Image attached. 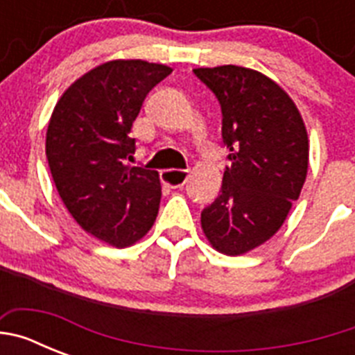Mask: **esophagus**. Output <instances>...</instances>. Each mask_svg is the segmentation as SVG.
Wrapping results in <instances>:
<instances>
[{"mask_svg": "<svg viewBox=\"0 0 355 355\" xmlns=\"http://www.w3.org/2000/svg\"><path fill=\"white\" fill-rule=\"evenodd\" d=\"M188 172L190 171H181V168H172V171H163L162 180L172 188H180L187 183Z\"/></svg>", "mask_w": 355, "mask_h": 355, "instance_id": "esophagus-1", "label": "esophagus"}]
</instances>
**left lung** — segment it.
Wrapping results in <instances>:
<instances>
[{
    "instance_id": "8db88e82",
    "label": "left lung",
    "mask_w": 355,
    "mask_h": 355,
    "mask_svg": "<svg viewBox=\"0 0 355 355\" xmlns=\"http://www.w3.org/2000/svg\"><path fill=\"white\" fill-rule=\"evenodd\" d=\"M193 72L220 103L231 163L200 225L213 249L238 256L270 240L299 199L309 163L307 131L291 97L261 72L240 65Z\"/></svg>"
}]
</instances>
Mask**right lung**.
Masks as SVG:
<instances>
[{
	"label": "right lung",
	"instance_id": "add662e5",
	"mask_svg": "<svg viewBox=\"0 0 355 355\" xmlns=\"http://www.w3.org/2000/svg\"><path fill=\"white\" fill-rule=\"evenodd\" d=\"M171 67L144 60L97 65L62 94L49 119L46 156L72 218L114 247L133 245L156 220V171L131 167V126L153 87Z\"/></svg>",
	"mask_w": 355,
	"mask_h": 355
}]
</instances>
